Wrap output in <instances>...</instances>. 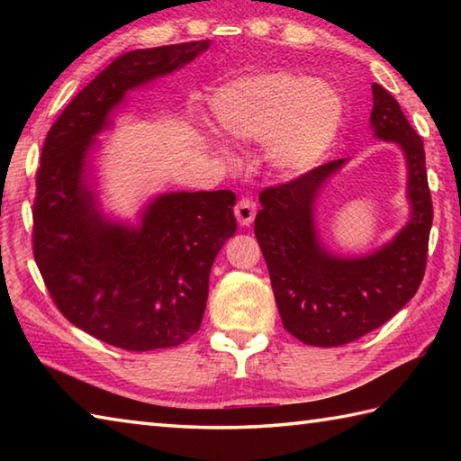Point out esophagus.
Masks as SVG:
<instances>
[{
    "label": "esophagus",
    "instance_id": "1",
    "mask_svg": "<svg viewBox=\"0 0 461 461\" xmlns=\"http://www.w3.org/2000/svg\"><path fill=\"white\" fill-rule=\"evenodd\" d=\"M233 212H236V218H238L240 225H251L253 218H256L258 205L249 198H240L236 203V210Z\"/></svg>",
    "mask_w": 461,
    "mask_h": 461
}]
</instances>
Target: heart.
Wrapping results in <instances>:
<instances>
[{
  "label": "heart",
  "instance_id": "heart-1",
  "mask_svg": "<svg viewBox=\"0 0 461 461\" xmlns=\"http://www.w3.org/2000/svg\"><path fill=\"white\" fill-rule=\"evenodd\" d=\"M213 113L223 134L266 144L273 170L299 176L327 156L340 129L342 104L327 83L271 71L223 86L213 99Z\"/></svg>",
  "mask_w": 461,
  "mask_h": 461
}]
</instances>
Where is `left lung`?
<instances>
[{
    "label": "left lung",
    "mask_w": 461,
    "mask_h": 461,
    "mask_svg": "<svg viewBox=\"0 0 461 461\" xmlns=\"http://www.w3.org/2000/svg\"><path fill=\"white\" fill-rule=\"evenodd\" d=\"M370 122L382 140L402 146L412 218L398 236L366 258L339 259L319 246L312 203L321 185L347 160L317 166L261 190L256 238L266 258L279 315L293 337L312 347H339L384 325L416 295L424 279L434 208L426 154L398 101L372 85Z\"/></svg>",
    "instance_id": "8db88e82"
}]
</instances>
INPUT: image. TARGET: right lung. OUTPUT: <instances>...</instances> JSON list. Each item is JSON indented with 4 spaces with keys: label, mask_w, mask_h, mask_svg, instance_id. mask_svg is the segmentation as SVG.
I'll use <instances>...</instances> for the list:
<instances>
[{
    "label": "right lung",
    "mask_w": 461,
    "mask_h": 461,
    "mask_svg": "<svg viewBox=\"0 0 461 461\" xmlns=\"http://www.w3.org/2000/svg\"><path fill=\"white\" fill-rule=\"evenodd\" d=\"M208 41L124 53L65 106L35 174L33 256L61 315L106 345H182L202 325L212 263L236 233L231 190L156 198L139 228L103 220L85 184L89 146L124 93L194 61Z\"/></svg>",
    "instance_id": "add662e5"
}]
</instances>
